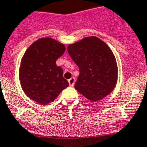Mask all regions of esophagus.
Here are the masks:
<instances>
[{"mask_svg":"<svg viewBox=\"0 0 147 147\" xmlns=\"http://www.w3.org/2000/svg\"><path fill=\"white\" fill-rule=\"evenodd\" d=\"M75 78H73V77L68 80L69 84V86H73L74 84H75Z\"/></svg>","mask_w":147,"mask_h":147,"instance_id":"esophagus-1","label":"esophagus"}]
</instances>
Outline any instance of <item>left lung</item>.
<instances>
[{
  "label": "left lung",
  "mask_w": 147,
  "mask_h": 147,
  "mask_svg": "<svg viewBox=\"0 0 147 147\" xmlns=\"http://www.w3.org/2000/svg\"><path fill=\"white\" fill-rule=\"evenodd\" d=\"M67 51L80 69L75 88L80 94L96 102L113 92L118 67L114 54L105 42L92 36L69 44Z\"/></svg>",
  "instance_id": "8db88e82"
}]
</instances>
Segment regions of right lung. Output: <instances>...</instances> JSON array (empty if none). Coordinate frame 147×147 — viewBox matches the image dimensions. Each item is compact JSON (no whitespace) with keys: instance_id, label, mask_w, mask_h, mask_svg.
<instances>
[{"instance_id":"obj_1","label":"right lung","mask_w":147,"mask_h":147,"mask_svg":"<svg viewBox=\"0 0 147 147\" xmlns=\"http://www.w3.org/2000/svg\"><path fill=\"white\" fill-rule=\"evenodd\" d=\"M65 45L50 37L40 38L26 50L19 69L23 92L40 105H47L69 86L63 69L55 61L65 52Z\"/></svg>"}]
</instances>
